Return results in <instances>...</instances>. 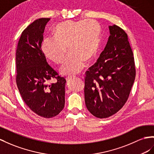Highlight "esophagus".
<instances>
[{
  "instance_id": "34e87169",
  "label": "esophagus",
  "mask_w": 154,
  "mask_h": 154,
  "mask_svg": "<svg viewBox=\"0 0 154 154\" xmlns=\"http://www.w3.org/2000/svg\"><path fill=\"white\" fill-rule=\"evenodd\" d=\"M75 77V76H68V77H67L66 78V79L67 81H69V80L72 79H74Z\"/></svg>"
}]
</instances>
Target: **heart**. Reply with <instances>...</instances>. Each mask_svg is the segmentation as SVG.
<instances>
[{
  "instance_id": "b5f03b06",
  "label": "heart",
  "mask_w": 154,
  "mask_h": 154,
  "mask_svg": "<svg viewBox=\"0 0 154 154\" xmlns=\"http://www.w3.org/2000/svg\"><path fill=\"white\" fill-rule=\"evenodd\" d=\"M101 30L92 19L58 23L53 29L54 38H46L42 50L45 56L56 64L64 60L68 47L70 54L60 67L62 75H75L84 68L86 62L92 60L98 51Z\"/></svg>"
}]
</instances>
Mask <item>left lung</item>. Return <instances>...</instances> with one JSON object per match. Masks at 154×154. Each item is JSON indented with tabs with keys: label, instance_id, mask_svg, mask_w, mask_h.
<instances>
[{
	"label": "left lung",
	"instance_id": "obj_1",
	"mask_svg": "<svg viewBox=\"0 0 154 154\" xmlns=\"http://www.w3.org/2000/svg\"><path fill=\"white\" fill-rule=\"evenodd\" d=\"M109 30L105 49L85 77L86 108L100 118L111 116L122 108L135 78V62L127 34L115 25L109 26Z\"/></svg>",
	"mask_w": 154,
	"mask_h": 154
}]
</instances>
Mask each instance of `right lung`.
I'll return each mask as SVG.
<instances>
[{"instance_id": "right-lung-1", "label": "right lung", "mask_w": 154, "mask_h": 154, "mask_svg": "<svg viewBox=\"0 0 154 154\" xmlns=\"http://www.w3.org/2000/svg\"><path fill=\"white\" fill-rule=\"evenodd\" d=\"M50 19H36L23 30L15 55L19 93L34 112L46 118L56 116L64 109L66 83L48 64L42 50L43 32ZM53 78L57 82L49 84Z\"/></svg>"}]
</instances>
